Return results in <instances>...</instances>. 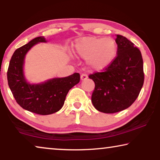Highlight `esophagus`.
I'll return each instance as SVG.
<instances>
[{"label": "esophagus", "mask_w": 160, "mask_h": 160, "mask_svg": "<svg viewBox=\"0 0 160 160\" xmlns=\"http://www.w3.org/2000/svg\"><path fill=\"white\" fill-rule=\"evenodd\" d=\"M87 78H88V76H87V74H82V75H81V80L82 81L86 80Z\"/></svg>", "instance_id": "34e87169"}]
</instances>
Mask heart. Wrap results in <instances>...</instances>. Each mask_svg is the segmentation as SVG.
I'll list each match as a JSON object with an SVG mask.
<instances>
[{
	"label": "heart",
	"mask_w": 160,
	"mask_h": 160,
	"mask_svg": "<svg viewBox=\"0 0 160 160\" xmlns=\"http://www.w3.org/2000/svg\"><path fill=\"white\" fill-rule=\"evenodd\" d=\"M76 56L86 59L87 65L96 71L108 68L117 58L118 46L114 39L101 37H84L73 44Z\"/></svg>",
	"instance_id": "heart-1"
}]
</instances>
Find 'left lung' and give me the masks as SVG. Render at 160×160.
Listing matches in <instances>:
<instances>
[{
	"label": "left lung",
	"instance_id": "left-lung-1",
	"mask_svg": "<svg viewBox=\"0 0 160 160\" xmlns=\"http://www.w3.org/2000/svg\"><path fill=\"white\" fill-rule=\"evenodd\" d=\"M117 58L104 72L89 75L95 90L92 102L98 111L113 113L128 108L137 99L144 82L140 50L125 37L117 35Z\"/></svg>",
	"mask_w": 160,
	"mask_h": 160
}]
</instances>
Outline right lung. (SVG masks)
<instances>
[{
	"label": "right lung",
	"instance_id": "1",
	"mask_svg": "<svg viewBox=\"0 0 160 160\" xmlns=\"http://www.w3.org/2000/svg\"><path fill=\"white\" fill-rule=\"evenodd\" d=\"M47 41L43 36L36 37L19 47L11 58L7 71L8 84L17 103L22 108L40 115L58 112L64 105L68 91L80 81L79 73L67 77L52 78L43 82L32 84L24 73L26 54L32 47Z\"/></svg>",
	"mask_w": 160,
	"mask_h": 160
}]
</instances>
